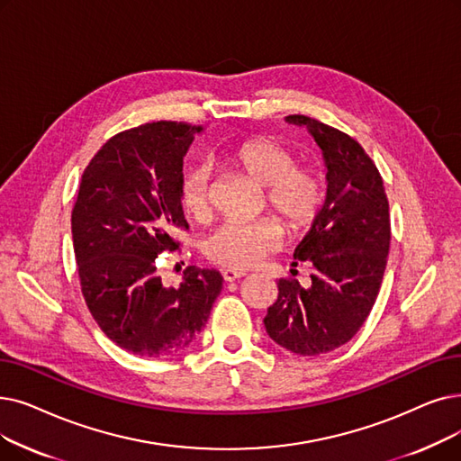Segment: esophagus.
<instances>
[{
    "mask_svg": "<svg viewBox=\"0 0 461 461\" xmlns=\"http://www.w3.org/2000/svg\"><path fill=\"white\" fill-rule=\"evenodd\" d=\"M222 276H224L226 283H235V280L243 278V276H245V273H241V271H233V269H226V271H222Z\"/></svg>",
    "mask_w": 461,
    "mask_h": 461,
    "instance_id": "34e87169",
    "label": "esophagus"
}]
</instances>
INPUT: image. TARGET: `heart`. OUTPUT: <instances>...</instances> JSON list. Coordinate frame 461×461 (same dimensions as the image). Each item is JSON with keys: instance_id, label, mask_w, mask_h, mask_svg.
<instances>
[{"instance_id": "b5f03b06", "label": "heart", "mask_w": 461, "mask_h": 461, "mask_svg": "<svg viewBox=\"0 0 461 461\" xmlns=\"http://www.w3.org/2000/svg\"><path fill=\"white\" fill-rule=\"evenodd\" d=\"M220 159L264 186L266 203L283 218L290 233L311 230L322 214L328 197L322 175L311 167L295 166V156L271 139H245L228 147ZM209 183L205 166H194L183 175L178 197L185 212L194 220H203L209 214ZM283 239L285 228L273 216L252 222L228 220L205 239L203 252L220 267L245 271L276 252Z\"/></svg>"}]
</instances>
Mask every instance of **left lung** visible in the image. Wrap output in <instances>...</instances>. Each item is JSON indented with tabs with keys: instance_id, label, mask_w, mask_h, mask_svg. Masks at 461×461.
<instances>
[{
	"instance_id": "1",
	"label": "left lung",
	"mask_w": 461,
	"mask_h": 461,
	"mask_svg": "<svg viewBox=\"0 0 461 461\" xmlns=\"http://www.w3.org/2000/svg\"><path fill=\"white\" fill-rule=\"evenodd\" d=\"M286 120L307 126L322 149L328 197L294 252L292 266L305 262L312 271L309 285L278 278V297L264 324L276 345L318 356L348 343L375 305L392 241L388 197L375 162L354 137L311 116Z\"/></svg>"
}]
</instances>
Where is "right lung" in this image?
Masks as SVG:
<instances>
[{"label": "right lung", "mask_w": 461, "mask_h": 461, "mask_svg": "<svg viewBox=\"0 0 461 461\" xmlns=\"http://www.w3.org/2000/svg\"><path fill=\"white\" fill-rule=\"evenodd\" d=\"M202 126L159 120L120 131L86 166L71 211L78 280L97 326L126 352L164 357L203 330L222 275L188 266L167 288L156 258L188 230L178 186Z\"/></svg>", "instance_id": "obj_1"}]
</instances>
